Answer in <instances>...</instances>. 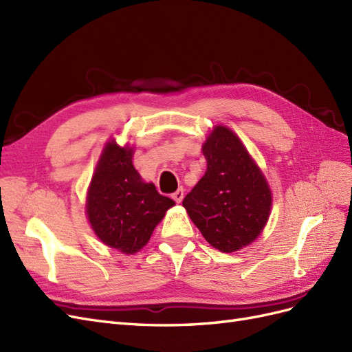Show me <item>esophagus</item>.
<instances>
[{
  "label": "esophagus",
  "instance_id": "obj_1",
  "mask_svg": "<svg viewBox=\"0 0 352 352\" xmlns=\"http://www.w3.org/2000/svg\"><path fill=\"white\" fill-rule=\"evenodd\" d=\"M172 198H173L176 202H182V199H184V189H177L176 192L172 194Z\"/></svg>",
  "mask_w": 352,
  "mask_h": 352
}]
</instances>
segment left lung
<instances>
[{"instance_id": "1", "label": "left lung", "mask_w": 352, "mask_h": 352, "mask_svg": "<svg viewBox=\"0 0 352 352\" xmlns=\"http://www.w3.org/2000/svg\"><path fill=\"white\" fill-rule=\"evenodd\" d=\"M202 154L206 175L182 204L208 243L221 252L238 251L267 223L272 192L261 170L228 127H214Z\"/></svg>"}]
</instances>
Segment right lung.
Listing matches in <instances>:
<instances>
[{
  "label": "right lung",
  "instance_id": "obj_1",
  "mask_svg": "<svg viewBox=\"0 0 352 352\" xmlns=\"http://www.w3.org/2000/svg\"><path fill=\"white\" fill-rule=\"evenodd\" d=\"M132 148L105 145L88 190V219L97 236L124 254L140 251L175 201L145 184L132 164Z\"/></svg>",
  "mask_w": 352,
  "mask_h": 352
}]
</instances>
